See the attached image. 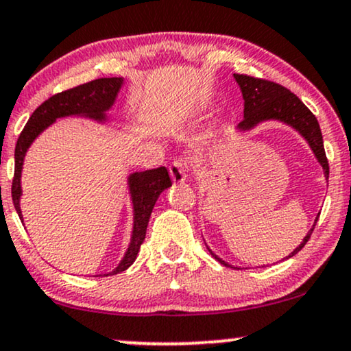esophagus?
<instances>
[{"label":"esophagus","instance_id":"34e87169","mask_svg":"<svg viewBox=\"0 0 351 351\" xmlns=\"http://www.w3.org/2000/svg\"><path fill=\"white\" fill-rule=\"evenodd\" d=\"M169 172H171L174 182H184L187 179V162L184 159H176V161H172L171 167H169Z\"/></svg>","mask_w":351,"mask_h":351}]
</instances>
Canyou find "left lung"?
<instances>
[{"mask_svg":"<svg viewBox=\"0 0 351 351\" xmlns=\"http://www.w3.org/2000/svg\"><path fill=\"white\" fill-rule=\"evenodd\" d=\"M234 80L237 81V84H239L242 97H244V120L237 125V130L247 132V130H252L254 127H257L258 123L267 122V120H278V122L289 125V127L295 128L296 132L308 141L314 156L317 158L319 164H321L324 169L326 179H328V161L326 156V149H324L321 127H319L317 119H315L313 112L301 102V99L295 96L291 90L283 88V86L274 83V81L261 80V77H254L247 75H234ZM317 218H315L313 228H311V231L306 234L301 244L298 245L287 258L296 255L302 247H304L306 242L309 241L311 234H313ZM206 247H208V245H206ZM208 250L216 261L223 263L224 267L237 268L229 265V263L224 262L223 258H219L218 255L213 254V250L210 247Z\"/></svg>","mask_w":351,"mask_h":351,"instance_id":"1","label":"left lung"}]
</instances>
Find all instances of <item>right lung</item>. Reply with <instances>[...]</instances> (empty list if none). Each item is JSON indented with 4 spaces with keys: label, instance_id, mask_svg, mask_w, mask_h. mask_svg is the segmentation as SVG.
Returning a JSON list of instances; mask_svg holds the SVG:
<instances>
[{
    "label": "right lung",
    "instance_id": "add662e5",
    "mask_svg": "<svg viewBox=\"0 0 351 351\" xmlns=\"http://www.w3.org/2000/svg\"><path fill=\"white\" fill-rule=\"evenodd\" d=\"M122 84L123 77H101V80L89 81L86 84L55 94L34 110L29 122L25 123L24 130L17 138L14 151V179H12L11 195L14 208L21 219H23V211H21L19 206L21 195H23L21 172H23L25 153H27L32 141L40 135L43 130L49 128L56 119H63V117H88V119L97 120L101 123L106 122V112L114 106ZM171 185L172 180L169 177L166 167L133 172V174L128 176V189L133 203L132 241H130L127 252H125L119 265L109 274H104V276L125 271L135 262L143 241H145L146 228H148L154 203L158 202L161 192L171 187Z\"/></svg>",
    "mask_w": 351,
    "mask_h": 351
}]
</instances>
